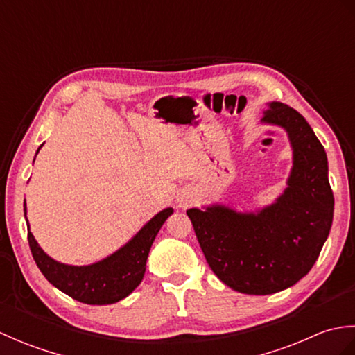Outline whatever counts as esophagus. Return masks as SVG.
<instances>
[{"instance_id": "34e87169", "label": "esophagus", "mask_w": 355, "mask_h": 355, "mask_svg": "<svg viewBox=\"0 0 355 355\" xmlns=\"http://www.w3.org/2000/svg\"><path fill=\"white\" fill-rule=\"evenodd\" d=\"M183 205H186V202H183Z\"/></svg>"}]
</instances>
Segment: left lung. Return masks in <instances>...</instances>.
<instances>
[{
    "mask_svg": "<svg viewBox=\"0 0 355 355\" xmlns=\"http://www.w3.org/2000/svg\"><path fill=\"white\" fill-rule=\"evenodd\" d=\"M262 122L285 128L293 146L288 187L275 205L259 214L187 210L209 267L244 294H273L300 281L318 261L334 214L327 153L304 116L273 102Z\"/></svg>",
    "mask_w": 355,
    "mask_h": 355,
    "instance_id": "left-lung-1",
    "label": "left lung"
}]
</instances>
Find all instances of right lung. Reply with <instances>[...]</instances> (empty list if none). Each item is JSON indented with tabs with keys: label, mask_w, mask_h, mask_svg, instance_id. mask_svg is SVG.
I'll return each mask as SVG.
<instances>
[{
	"label": "right lung",
	"mask_w": 355,
	"mask_h": 355,
	"mask_svg": "<svg viewBox=\"0 0 355 355\" xmlns=\"http://www.w3.org/2000/svg\"><path fill=\"white\" fill-rule=\"evenodd\" d=\"M172 212L171 207L162 210L126 245L92 266L73 267L51 259L37 245L27 225L30 252L45 279L70 297L88 305L116 304L131 294L141 282L150 245Z\"/></svg>",
	"instance_id": "1"
}]
</instances>
